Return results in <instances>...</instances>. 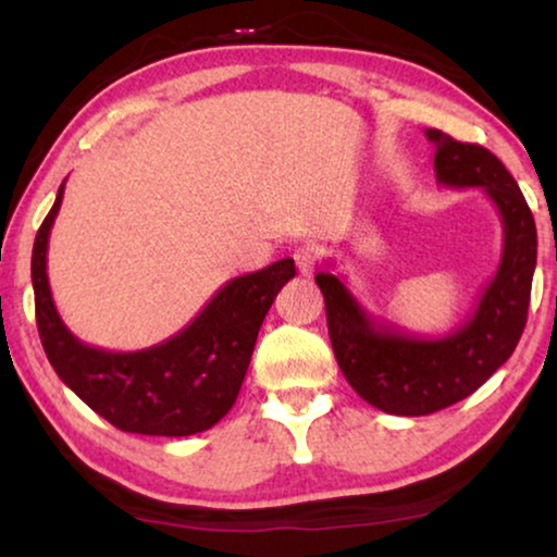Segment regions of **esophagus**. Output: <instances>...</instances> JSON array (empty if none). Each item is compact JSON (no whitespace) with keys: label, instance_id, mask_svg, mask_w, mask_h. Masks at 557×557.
<instances>
[{"label":"esophagus","instance_id":"34e87169","mask_svg":"<svg viewBox=\"0 0 557 557\" xmlns=\"http://www.w3.org/2000/svg\"><path fill=\"white\" fill-rule=\"evenodd\" d=\"M294 261H296V269H299L301 276H311V273H314V265H317L314 248H309V246L296 248L294 250Z\"/></svg>","mask_w":557,"mask_h":557}]
</instances>
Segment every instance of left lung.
I'll list each match as a JSON object with an SVG mask.
<instances>
[{
  "mask_svg": "<svg viewBox=\"0 0 557 557\" xmlns=\"http://www.w3.org/2000/svg\"><path fill=\"white\" fill-rule=\"evenodd\" d=\"M436 147L438 185L482 187L502 218V256L474 314L454 332L421 337L375 319L337 273L319 271L326 326L342 375L370 406L393 416H429L482 387L515 352L528 322L537 231L532 212L505 164L479 144L425 128Z\"/></svg>",
  "mask_w": 557,
  "mask_h": 557,
  "instance_id": "8db88e82",
  "label": "left lung"
}]
</instances>
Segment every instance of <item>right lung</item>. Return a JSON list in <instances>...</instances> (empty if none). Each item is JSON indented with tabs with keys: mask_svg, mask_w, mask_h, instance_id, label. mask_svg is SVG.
Wrapping results in <instances>:
<instances>
[{
	"mask_svg": "<svg viewBox=\"0 0 557 557\" xmlns=\"http://www.w3.org/2000/svg\"><path fill=\"white\" fill-rule=\"evenodd\" d=\"M63 193L65 182L33 248L37 332L52 370L88 408L126 433L193 436L212 429L238 398L258 330L281 286L294 278V261L281 258L231 278L185 330L154 347H90L60 319L48 281V240Z\"/></svg>",
	"mask_w": 557,
	"mask_h": 557,
	"instance_id": "1",
	"label": "right lung"
}]
</instances>
